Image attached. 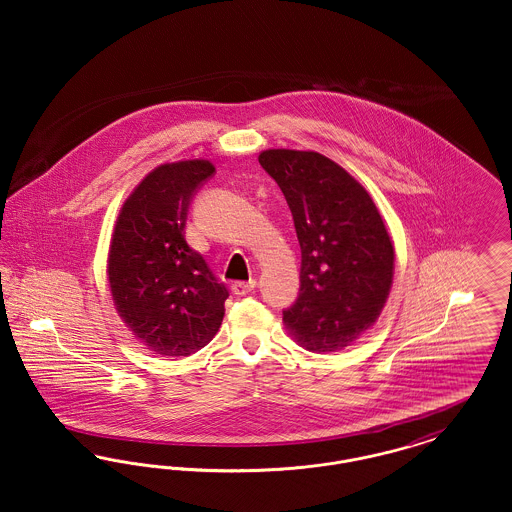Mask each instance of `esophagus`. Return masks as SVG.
Wrapping results in <instances>:
<instances>
[{
	"label": "esophagus",
	"instance_id": "obj_1",
	"mask_svg": "<svg viewBox=\"0 0 512 512\" xmlns=\"http://www.w3.org/2000/svg\"><path fill=\"white\" fill-rule=\"evenodd\" d=\"M253 288H255V280L234 282V284H232V293H234V295H238V297H242V295H247V293L251 292Z\"/></svg>",
	"mask_w": 512,
	"mask_h": 512
}]
</instances>
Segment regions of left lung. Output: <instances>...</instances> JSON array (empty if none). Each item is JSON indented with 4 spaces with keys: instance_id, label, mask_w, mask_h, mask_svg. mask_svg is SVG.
<instances>
[{
    "instance_id": "1",
    "label": "left lung",
    "mask_w": 512,
    "mask_h": 512,
    "mask_svg": "<svg viewBox=\"0 0 512 512\" xmlns=\"http://www.w3.org/2000/svg\"><path fill=\"white\" fill-rule=\"evenodd\" d=\"M261 167L292 211L301 247L299 295L284 311L309 351H336L380 317L393 280V245L372 197L317 151L267 149Z\"/></svg>"
}]
</instances>
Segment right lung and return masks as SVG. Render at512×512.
<instances>
[{"mask_svg": "<svg viewBox=\"0 0 512 512\" xmlns=\"http://www.w3.org/2000/svg\"><path fill=\"white\" fill-rule=\"evenodd\" d=\"M215 174L209 161L167 163L124 201L109 249L117 313L147 349L188 357L219 332L228 290L186 242L194 195Z\"/></svg>", "mask_w": 512, "mask_h": 512, "instance_id": "1", "label": "right lung"}]
</instances>
